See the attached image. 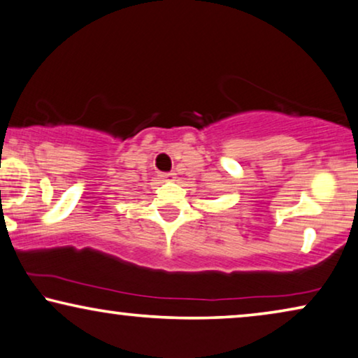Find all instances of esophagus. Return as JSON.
<instances>
[{"label":"esophagus","mask_w":358,"mask_h":358,"mask_svg":"<svg viewBox=\"0 0 358 358\" xmlns=\"http://www.w3.org/2000/svg\"><path fill=\"white\" fill-rule=\"evenodd\" d=\"M159 178L163 180H174L176 174L174 173H163V174H159Z\"/></svg>","instance_id":"esophagus-1"}]
</instances>
